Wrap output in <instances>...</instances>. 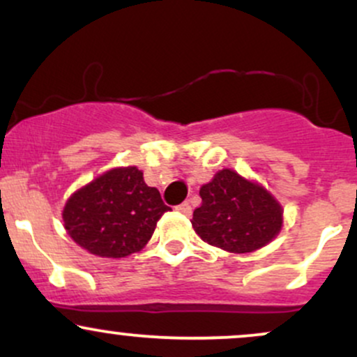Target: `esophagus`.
Listing matches in <instances>:
<instances>
[{
  "instance_id": "esophagus-1",
  "label": "esophagus",
  "mask_w": 357,
  "mask_h": 357,
  "mask_svg": "<svg viewBox=\"0 0 357 357\" xmlns=\"http://www.w3.org/2000/svg\"><path fill=\"white\" fill-rule=\"evenodd\" d=\"M176 210H178L179 213H183L184 216H190L191 213H192V210H191V204L188 203V202H184V203H181V204H178V206H176Z\"/></svg>"
}]
</instances>
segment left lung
Returning <instances> with one entry per match:
<instances>
[{
  "instance_id": "left-lung-1",
  "label": "left lung",
  "mask_w": 357,
  "mask_h": 357,
  "mask_svg": "<svg viewBox=\"0 0 357 357\" xmlns=\"http://www.w3.org/2000/svg\"><path fill=\"white\" fill-rule=\"evenodd\" d=\"M202 206L191 225L199 238L230 253H250L270 243L282 230L280 203L258 183L221 169L199 190Z\"/></svg>"
}]
</instances>
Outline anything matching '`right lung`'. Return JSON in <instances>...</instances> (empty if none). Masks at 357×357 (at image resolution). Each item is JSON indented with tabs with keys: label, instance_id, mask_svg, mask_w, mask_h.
<instances>
[{
	"label": "right lung",
	"instance_id": "add662e5",
	"mask_svg": "<svg viewBox=\"0 0 357 357\" xmlns=\"http://www.w3.org/2000/svg\"><path fill=\"white\" fill-rule=\"evenodd\" d=\"M171 208L147 186L136 166L116 167L80 188L65 203L63 227L92 255L122 258L151 240L159 218Z\"/></svg>",
	"mask_w": 357,
	"mask_h": 357
}]
</instances>
